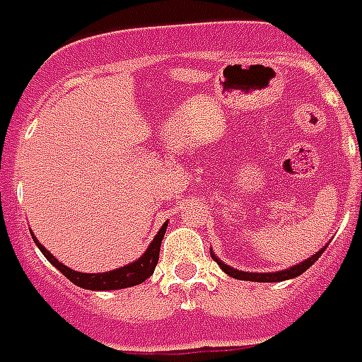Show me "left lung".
<instances>
[{"mask_svg": "<svg viewBox=\"0 0 362 362\" xmlns=\"http://www.w3.org/2000/svg\"><path fill=\"white\" fill-rule=\"evenodd\" d=\"M326 250V246L322 250H319L317 254L311 255V257H307L305 262L298 263L294 267H288L284 271H274V273H248V271H238V269L229 267L227 263H223L219 257H217L214 252H211V257H214V262H217V265L225 271V273L233 276V279H238V281H252V282H281V281H290V279H296V276H300L303 271L311 267L317 259H319V255L322 254Z\"/></svg>", "mask_w": 362, "mask_h": 362, "instance_id": "obj_1", "label": "left lung"}]
</instances>
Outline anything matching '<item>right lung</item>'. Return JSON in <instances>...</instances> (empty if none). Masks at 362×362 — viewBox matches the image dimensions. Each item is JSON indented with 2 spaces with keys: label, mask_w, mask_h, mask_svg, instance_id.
<instances>
[{
  "label": "right lung",
  "mask_w": 362,
  "mask_h": 362,
  "mask_svg": "<svg viewBox=\"0 0 362 362\" xmlns=\"http://www.w3.org/2000/svg\"><path fill=\"white\" fill-rule=\"evenodd\" d=\"M165 229H168V223L162 225V229L158 230V235L152 238L151 246L146 248V252L141 255L137 262L129 263V265H124V267L114 269V271H107V273H78L74 269L66 267L59 263L55 255L51 254L47 248H43L42 244L37 243V238L32 235L34 243L42 254L47 257L51 265H55L59 271H61L68 281L74 282L76 286L86 288V290H122V288L137 286L141 282H145L152 273H154V267L158 263L160 257V246H162V238L165 235Z\"/></svg>",
  "instance_id": "obj_1"
}]
</instances>
